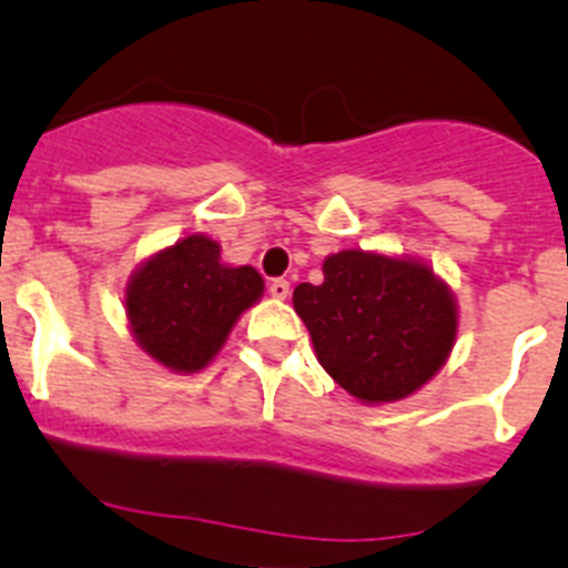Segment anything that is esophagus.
<instances>
[{
  "mask_svg": "<svg viewBox=\"0 0 568 568\" xmlns=\"http://www.w3.org/2000/svg\"><path fill=\"white\" fill-rule=\"evenodd\" d=\"M268 294H272L274 300H288L291 283L288 280H272V283H268Z\"/></svg>",
  "mask_w": 568,
  "mask_h": 568,
  "instance_id": "1",
  "label": "esophagus"
}]
</instances>
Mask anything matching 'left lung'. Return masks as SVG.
Instances as JSON below:
<instances>
[{
	"label": "left lung",
	"mask_w": 568,
	"mask_h": 568,
	"mask_svg": "<svg viewBox=\"0 0 568 568\" xmlns=\"http://www.w3.org/2000/svg\"><path fill=\"white\" fill-rule=\"evenodd\" d=\"M324 283L294 288V311L324 372L363 405L416 394L447 363L458 335L453 288L416 257L344 250Z\"/></svg>",
	"instance_id": "left-lung-1"
}]
</instances>
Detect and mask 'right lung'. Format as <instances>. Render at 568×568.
Listing matches in <instances>:
<instances>
[{"label": "right lung", "mask_w": 568, "mask_h": 568, "mask_svg": "<svg viewBox=\"0 0 568 568\" xmlns=\"http://www.w3.org/2000/svg\"><path fill=\"white\" fill-rule=\"evenodd\" d=\"M252 266L222 263V246L194 233L146 257L130 274L124 313L135 344L161 366L202 372L246 307L263 296Z\"/></svg>", "instance_id": "right-lung-1"}]
</instances>
